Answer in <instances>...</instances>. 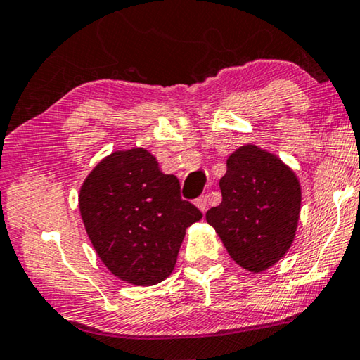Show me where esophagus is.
<instances>
[{
	"label": "esophagus",
	"instance_id": "obj_1",
	"mask_svg": "<svg viewBox=\"0 0 360 360\" xmlns=\"http://www.w3.org/2000/svg\"><path fill=\"white\" fill-rule=\"evenodd\" d=\"M195 205H196V207H198V210H200L201 212H206V211H207V196L198 198Z\"/></svg>",
	"mask_w": 360,
	"mask_h": 360
}]
</instances>
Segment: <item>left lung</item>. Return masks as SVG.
<instances>
[{
	"mask_svg": "<svg viewBox=\"0 0 360 360\" xmlns=\"http://www.w3.org/2000/svg\"><path fill=\"white\" fill-rule=\"evenodd\" d=\"M222 201L206 212L227 253L258 274L283 259L294 243L302 188L295 172L278 155L243 144L227 158L219 180Z\"/></svg>",
	"mask_w": 360,
	"mask_h": 360,
	"instance_id": "obj_1",
	"label": "left lung"
}]
</instances>
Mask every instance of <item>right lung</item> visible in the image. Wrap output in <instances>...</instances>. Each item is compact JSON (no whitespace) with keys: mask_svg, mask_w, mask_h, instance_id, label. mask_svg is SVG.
Returning <instances> with one entry per match:
<instances>
[{"mask_svg":"<svg viewBox=\"0 0 360 360\" xmlns=\"http://www.w3.org/2000/svg\"><path fill=\"white\" fill-rule=\"evenodd\" d=\"M79 211L101 262L134 285L169 278L186 229L202 217L180 198L179 179L144 148L103 158L81 185Z\"/></svg>","mask_w":360,"mask_h":360,"instance_id":"1","label":"right lung"}]
</instances>
